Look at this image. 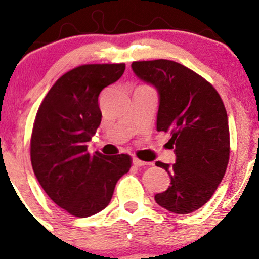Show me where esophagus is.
<instances>
[{
    "label": "esophagus",
    "mask_w": 259,
    "mask_h": 259,
    "mask_svg": "<svg viewBox=\"0 0 259 259\" xmlns=\"http://www.w3.org/2000/svg\"><path fill=\"white\" fill-rule=\"evenodd\" d=\"M133 164L135 165V167L140 168V167H145V165H150V163L144 162V160H140L139 158H134L133 159Z\"/></svg>",
    "instance_id": "1"
}]
</instances>
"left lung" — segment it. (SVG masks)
<instances>
[{
    "label": "left lung",
    "mask_w": 259,
    "mask_h": 259,
    "mask_svg": "<svg viewBox=\"0 0 259 259\" xmlns=\"http://www.w3.org/2000/svg\"><path fill=\"white\" fill-rule=\"evenodd\" d=\"M139 79L158 91L157 130L170 133L177 160L156 162L170 186L154 196L160 207L187 214L210 200L227 170L230 154L228 114L212 84L185 65L168 59L133 62Z\"/></svg>",
    "instance_id": "left-lung-1"
}]
</instances>
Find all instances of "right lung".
Listing matches in <instances>:
<instances>
[{
  "label": "right lung",
  "mask_w": 259,
  "mask_h": 259,
  "mask_svg": "<svg viewBox=\"0 0 259 259\" xmlns=\"http://www.w3.org/2000/svg\"><path fill=\"white\" fill-rule=\"evenodd\" d=\"M125 64H84L62 75L38 107L30 141L35 177L57 206L79 218L108 206L117 181L129 171L127 154L88 152L101 124L100 92Z\"/></svg>",
  "instance_id": "right-lung-1"
}]
</instances>
